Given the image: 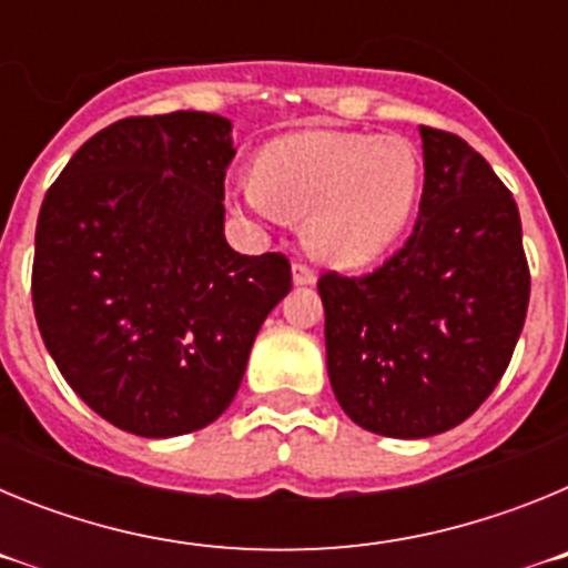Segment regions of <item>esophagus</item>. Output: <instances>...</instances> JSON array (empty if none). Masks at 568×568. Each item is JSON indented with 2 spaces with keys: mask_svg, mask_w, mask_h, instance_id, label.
Masks as SVG:
<instances>
[{
  "mask_svg": "<svg viewBox=\"0 0 568 568\" xmlns=\"http://www.w3.org/2000/svg\"><path fill=\"white\" fill-rule=\"evenodd\" d=\"M293 281L298 284V287H304V284H315V270H310L307 264L295 261V264H293Z\"/></svg>",
  "mask_w": 568,
  "mask_h": 568,
  "instance_id": "34e87169",
  "label": "esophagus"
}]
</instances>
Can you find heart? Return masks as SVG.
<instances>
[{
	"instance_id": "1",
	"label": "heart",
	"mask_w": 568,
	"mask_h": 568,
	"mask_svg": "<svg viewBox=\"0 0 568 568\" xmlns=\"http://www.w3.org/2000/svg\"><path fill=\"white\" fill-rule=\"evenodd\" d=\"M420 159L400 135L307 130L255 155L241 199L258 213L304 219V244L333 267H364L409 227Z\"/></svg>"
}]
</instances>
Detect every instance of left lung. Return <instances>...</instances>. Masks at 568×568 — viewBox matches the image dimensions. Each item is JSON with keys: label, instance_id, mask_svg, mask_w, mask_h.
<instances>
[{"label": "left lung", "instance_id": "1", "mask_svg": "<svg viewBox=\"0 0 568 568\" xmlns=\"http://www.w3.org/2000/svg\"><path fill=\"white\" fill-rule=\"evenodd\" d=\"M424 195L404 247L366 275L324 273L341 409L386 438L464 424L504 378L529 307L518 204L478 150L420 128Z\"/></svg>", "mask_w": 568, "mask_h": 568}]
</instances>
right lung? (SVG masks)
<instances>
[{"instance_id":"add662e5","label":"right lung","mask_w":568,"mask_h":568,"mask_svg":"<svg viewBox=\"0 0 568 568\" xmlns=\"http://www.w3.org/2000/svg\"><path fill=\"white\" fill-rule=\"evenodd\" d=\"M230 130L199 110L113 122L73 153L39 210V333L73 393L124 433L173 438L213 424L293 287L284 255H241L224 239Z\"/></svg>"}]
</instances>
